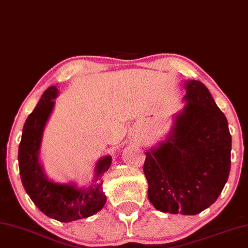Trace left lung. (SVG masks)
<instances>
[{
  "mask_svg": "<svg viewBox=\"0 0 248 248\" xmlns=\"http://www.w3.org/2000/svg\"><path fill=\"white\" fill-rule=\"evenodd\" d=\"M183 87L186 104L167 140L145 152L143 172L156 210L195 215L216 201L227 182L232 138L206 86L188 80Z\"/></svg>",
  "mask_w": 248,
  "mask_h": 248,
  "instance_id": "1",
  "label": "left lung"
}]
</instances>
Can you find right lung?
Listing matches in <instances>:
<instances>
[{"label":"right lung","mask_w":248,"mask_h":248,"mask_svg":"<svg viewBox=\"0 0 248 248\" xmlns=\"http://www.w3.org/2000/svg\"><path fill=\"white\" fill-rule=\"evenodd\" d=\"M57 95V88L50 86L27 117L18 147V167L23 186L35 205L48 217L67 223L88 217L104 207L107 198L103 191L101 175L108 171L111 156L106 155L98 161L96 178L89 187L56 183L47 178L38 155L45 124L53 111Z\"/></svg>","instance_id":"add662e5"}]
</instances>
